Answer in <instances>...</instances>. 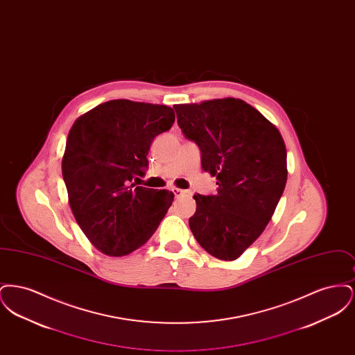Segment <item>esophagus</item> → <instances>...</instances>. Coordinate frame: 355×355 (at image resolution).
I'll return each instance as SVG.
<instances>
[{"label": "esophagus", "mask_w": 355, "mask_h": 355, "mask_svg": "<svg viewBox=\"0 0 355 355\" xmlns=\"http://www.w3.org/2000/svg\"><path fill=\"white\" fill-rule=\"evenodd\" d=\"M173 193H174V196L177 197V198H181V197H189L190 196V191H187V190H184V189H173Z\"/></svg>", "instance_id": "obj_1"}]
</instances>
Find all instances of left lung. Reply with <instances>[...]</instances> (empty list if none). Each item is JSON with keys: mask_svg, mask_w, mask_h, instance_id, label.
I'll return each instance as SVG.
<instances>
[{"mask_svg": "<svg viewBox=\"0 0 355 355\" xmlns=\"http://www.w3.org/2000/svg\"><path fill=\"white\" fill-rule=\"evenodd\" d=\"M178 126L202 154V169L217 193L194 194L189 226L203 249L234 261L271 220L287 180L286 146L279 130L239 98L173 106Z\"/></svg>", "mask_w": 355, "mask_h": 355, "instance_id": "1", "label": "left lung"}]
</instances>
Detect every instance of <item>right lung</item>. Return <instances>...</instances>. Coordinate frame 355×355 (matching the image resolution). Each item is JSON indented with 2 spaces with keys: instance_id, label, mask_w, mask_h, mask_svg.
Wrapping results in <instances>:
<instances>
[{
  "instance_id": "1",
  "label": "right lung",
  "mask_w": 355,
  "mask_h": 355,
  "mask_svg": "<svg viewBox=\"0 0 355 355\" xmlns=\"http://www.w3.org/2000/svg\"><path fill=\"white\" fill-rule=\"evenodd\" d=\"M174 110L129 100L103 102L74 121L62 157L69 205L101 253L122 257L141 248L168 213L169 190L129 186L144 175L153 139L169 130Z\"/></svg>"
}]
</instances>
